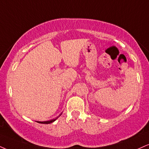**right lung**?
<instances>
[{"label": "right lung", "instance_id": "right-lung-1", "mask_svg": "<svg viewBox=\"0 0 149 149\" xmlns=\"http://www.w3.org/2000/svg\"><path fill=\"white\" fill-rule=\"evenodd\" d=\"M61 114H60V115H61ZM58 117H59V116H58ZM58 117L55 118V119H54L49 120V121H37V122L39 123H44V124H48V123H51L54 122L55 120H56Z\"/></svg>", "mask_w": 149, "mask_h": 149}]
</instances>
